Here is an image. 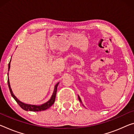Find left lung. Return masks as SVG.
<instances>
[{
    "instance_id": "left-lung-1",
    "label": "left lung",
    "mask_w": 134,
    "mask_h": 134,
    "mask_svg": "<svg viewBox=\"0 0 134 134\" xmlns=\"http://www.w3.org/2000/svg\"><path fill=\"white\" fill-rule=\"evenodd\" d=\"M78 98H79V100L80 101V103H82V101H81V99H80V97H79V96H78Z\"/></svg>"
}]
</instances>
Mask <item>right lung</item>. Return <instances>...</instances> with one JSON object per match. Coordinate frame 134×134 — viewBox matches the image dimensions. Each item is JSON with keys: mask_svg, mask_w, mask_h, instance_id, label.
Wrapping results in <instances>:
<instances>
[{"mask_svg": "<svg viewBox=\"0 0 134 134\" xmlns=\"http://www.w3.org/2000/svg\"><path fill=\"white\" fill-rule=\"evenodd\" d=\"M10 61L9 63V65H8V71L10 69ZM58 83H57V85L55 86V89L54 91V93L52 95L51 99L49 100L48 102H46V103L40 105H31V104H27L23 103L22 102H21L19 99L16 98V97L14 95L13 92H12L11 88H10V83H9V78L8 79V86H9V89L10 91V94H11L12 97L14 98L15 100L16 101V103L18 104V105L20 106V107L22 108L23 110H25V111H43V110H45L46 109H48L50 107L54 104L55 100V97H56V94H57V86L58 85Z\"/></svg>", "mask_w": 134, "mask_h": 134, "instance_id": "add662e5", "label": "right lung"}]
</instances>
